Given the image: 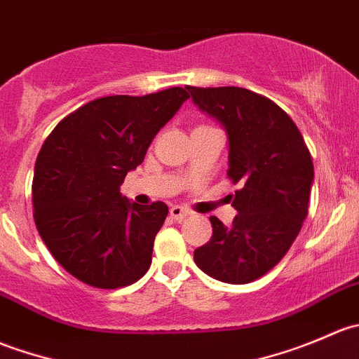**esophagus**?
<instances>
[{"mask_svg":"<svg viewBox=\"0 0 359 359\" xmlns=\"http://www.w3.org/2000/svg\"><path fill=\"white\" fill-rule=\"evenodd\" d=\"M170 215L175 220H184L189 215V210L182 208V206H172V208H170Z\"/></svg>","mask_w":359,"mask_h":359,"instance_id":"obj_1","label":"esophagus"}]
</instances>
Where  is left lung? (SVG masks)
Masks as SVG:
<instances>
[{"label":"left lung","mask_w":359,"mask_h":359,"mask_svg":"<svg viewBox=\"0 0 359 359\" xmlns=\"http://www.w3.org/2000/svg\"><path fill=\"white\" fill-rule=\"evenodd\" d=\"M194 104L229 135L227 177L240 184L231 226L210 217L213 234L194 262L224 283L245 285L285 257L309 210L313 158L293 119L278 104L240 86H186Z\"/></svg>","instance_id":"8db88e82"}]
</instances>
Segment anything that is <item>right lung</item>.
<instances>
[{"instance_id":"obj_1","label":"right lung","mask_w":359,"mask_h":359,"mask_svg":"<svg viewBox=\"0 0 359 359\" xmlns=\"http://www.w3.org/2000/svg\"><path fill=\"white\" fill-rule=\"evenodd\" d=\"M187 99L180 86L95 99L60 119L43 142L32 179L34 222L76 280L114 290L147 273L168 206L130 203L119 186Z\"/></svg>"}]
</instances>
